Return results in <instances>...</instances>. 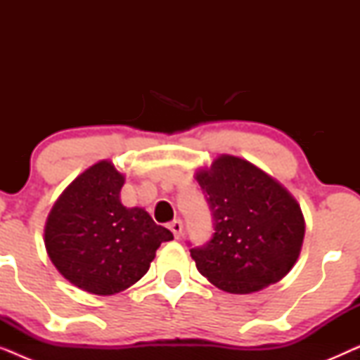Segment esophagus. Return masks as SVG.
I'll return each instance as SVG.
<instances>
[{
	"label": "esophagus",
	"mask_w": 360,
	"mask_h": 360,
	"mask_svg": "<svg viewBox=\"0 0 360 360\" xmlns=\"http://www.w3.org/2000/svg\"><path fill=\"white\" fill-rule=\"evenodd\" d=\"M169 228H170L172 233H174L175 239H179L180 236H181V231H184V224H181L180 219H175V221H172V223L169 224Z\"/></svg>",
	"instance_id": "1"
}]
</instances>
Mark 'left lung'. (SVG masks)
Listing matches in <instances>:
<instances>
[{"label": "left lung", "instance_id": "obj_1", "mask_svg": "<svg viewBox=\"0 0 360 360\" xmlns=\"http://www.w3.org/2000/svg\"><path fill=\"white\" fill-rule=\"evenodd\" d=\"M214 233L190 249L200 274L229 293L277 283L297 262L304 219L297 200L277 180L234 155H219L196 172Z\"/></svg>", "mask_w": 360, "mask_h": 360}]
</instances>
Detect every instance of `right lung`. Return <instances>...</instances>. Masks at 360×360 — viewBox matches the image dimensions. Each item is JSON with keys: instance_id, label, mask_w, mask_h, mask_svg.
I'll list each match as a JSON object with an SVG mask.
<instances>
[{"instance_id": "1", "label": "right lung", "mask_w": 360, "mask_h": 360, "mask_svg": "<svg viewBox=\"0 0 360 360\" xmlns=\"http://www.w3.org/2000/svg\"><path fill=\"white\" fill-rule=\"evenodd\" d=\"M124 175L101 160L58 196L46 223V249L68 282L95 295H115L147 274L155 250L174 239L142 208H126Z\"/></svg>"}]
</instances>
